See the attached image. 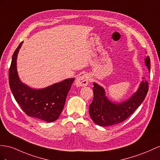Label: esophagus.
<instances>
[{"label":"esophagus","instance_id":"1","mask_svg":"<svg viewBox=\"0 0 160 160\" xmlns=\"http://www.w3.org/2000/svg\"><path fill=\"white\" fill-rule=\"evenodd\" d=\"M88 83V76L87 75H83L78 77L75 81V85L77 87H85Z\"/></svg>","mask_w":160,"mask_h":160}]
</instances>
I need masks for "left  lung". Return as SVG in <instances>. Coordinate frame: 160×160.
Returning a JSON list of instances; mask_svg holds the SVG:
<instances>
[{
  "label": "left lung",
  "instance_id": "1",
  "mask_svg": "<svg viewBox=\"0 0 160 160\" xmlns=\"http://www.w3.org/2000/svg\"><path fill=\"white\" fill-rule=\"evenodd\" d=\"M145 63L150 71V58L145 57ZM94 97L89 106V114L96 124L109 126L122 122L127 119L141 105L148 92L147 80H142L137 91L129 99L121 103H116L108 99L105 89L93 82Z\"/></svg>",
  "mask_w": 160,
  "mask_h": 160
}]
</instances>
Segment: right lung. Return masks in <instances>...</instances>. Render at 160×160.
<instances>
[{
    "label": "right lung",
    "instance_id": "obj_1",
    "mask_svg": "<svg viewBox=\"0 0 160 160\" xmlns=\"http://www.w3.org/2000/svg\"><path fill=\"white\" fill-rule=\"evenodd\" d=\"M23 42L12 57L9 72L11 91L20 107L28 116L52 122L58 119L63 111L68 93L74 78H68L40 89L32 88L23 84L17 69V57Z\"/></svg>",
    "mask_w": 160,
    "mask_h": 160
}]
</instances>
